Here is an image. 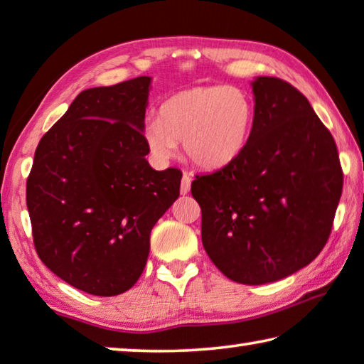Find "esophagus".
<instances>
[{"mask_svg":"<svg viewBox=\"0 0 364 364\" xmlns=\"http://www.w3.org/2000/svg\"><path fill=\"white\" fill-rule=\"evenodd\" d=\"M191 181H193L191 175L184 171L183 173V178H181V188H180L181 194H188L189 193V189H191Z\"/></svg>","mask_w":364,"mask_h":364,"instance_id":"34e87169","label":"esophagus"}]
</instances>
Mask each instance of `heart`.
<instances>
[{"label": "heart", "instance_id": "obj_1", "mask_svg": "<svg viewBox=\"0 0 364 364\" xmlns=\"http://www.w3.org/2000/svg\"><path fill=\"white\" fill-rule=\"evenodd\" d=\"M256 109L246 90L235 85H198L170 95L160 118L142 126V139L155 159L175 157L178 144L196 166L223 168L240 157L255 128Z\"/></svg>", "mask_w": 364, "mask_h": 364}]
</instances>
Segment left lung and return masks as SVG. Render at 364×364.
Masks as SVG:
<instances>
[{
	"mask_svg": "<svg viewBox=\"0 0 364 364\" xmlns=\"http://www.w3.org/2000/svg\"><path fill=\"white\" fill-rule=\"evenodd\" d=\"M255 128L245 152L196 176L203 245L230 280L262 285L317 257L331 235L343 173L336 141L306 97L279 77L259 76Z\"/></svg>",
	"mask_w": 364,
	"mask_h": 364,
	"instance_id": "1",
	"label": "left lung"
}]
</instances>
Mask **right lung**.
Wrapping results in <instances>:
<instances>
[{"label": "right lung", "instance_id": "1", "mask_svg": "<svg viewBox=\"0 0 364 364\" xmlns=\"http://www.w3.org/2000/svg\"><path fill=\"white\" fill-rule=\"evenodd\" d=\"M152 77L82 90L38 142L27 209L38 257L95 296L146 267L151 232L180 196L181 171H155L142 139Z\"/></svg>", "mask_w": 364, "mask_h": 364}]
</instances>
